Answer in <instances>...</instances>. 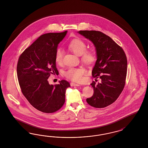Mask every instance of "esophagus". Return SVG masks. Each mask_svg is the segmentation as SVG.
<instances>
[{"instance_id": "obj_1", "label": "esophagus", "mask_w": 148, "mask_h": 148, "mask_svg": "<svg viewBox=\"0 0 148 148\" xmlns=\"http://www.w3.org/2000/svg\"><path fill=\"white\" fill-rule=\"evenodd\" d=\"M71 86H80V85L76 84V83H74V82H71Z\"/></svg>"}]
</instances>
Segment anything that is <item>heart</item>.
I'll return each mask as SVG.
<instances>
[{"label":"heart","instance_id":"b5f03b06","mask_svg":"<svg viewBox=\"0 0 148 148\" xmlns=\"http://www.w3.org/2000/svg\"><path fill=\"white\" fill-rule=\"evenodd\" d=\"M68 47L76 55L81 56L82 62L86 65H91L96 61V51L94 50H86V44L80 38L72 39L68 43ZM63 58V50L61 48L57 49L55 54L56 63L58 64H61ZM85 73L86 70L83 68L70 67L64 71L63 75L73 82H80L82 80V77Z\"/></svg>","mask_w":148,"mask_h":148}]
</instances>
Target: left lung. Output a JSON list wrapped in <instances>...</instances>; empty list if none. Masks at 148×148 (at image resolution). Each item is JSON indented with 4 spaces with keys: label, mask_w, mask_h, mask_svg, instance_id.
I'll return each mask as SVG.
<instances>
[{
    "label": "left lung",
    "mask_w": 148,
    "mask_h": 148,
    "mask_svg": "<svg viewBox=\"0 0 148 148\" xmlns=\"http://www.w3.org/2000/svg\"><path fill=\"white\" fill-rule=\"evenodd\" d=\"M80 34L92 41L96 47L97 60L92 71V77L101 82L91 84L92 97L86 102L93 107H106L115 102L125 85L127 60L123 49L112 39L101 32L80 31Z\"/></svg>",
    "instance_id": "left-lung-1"
}]
</instances>
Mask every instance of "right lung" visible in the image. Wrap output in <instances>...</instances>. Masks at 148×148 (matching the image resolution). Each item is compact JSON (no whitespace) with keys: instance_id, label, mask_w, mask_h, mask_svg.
Here are the masks:
<instances>
[{"instance_id":"add662e5","label":"right lung","mask_w":148,"mask_h":148,"mask_svg":"<svg viewBox=\"0 0 148 148\" xmlns=\"http://www.w3.org/2000/svg\"><path fill=\"white\" fill-rule=\"evenodd\" d=\"M67 31L49 33L40 36L21 55L17 75L21 92L34 108L41 112L52 113L60 109L65 102V80L55 86L47 80L51 74H57L55 52Z\"/></svg>"}]
</instances>
